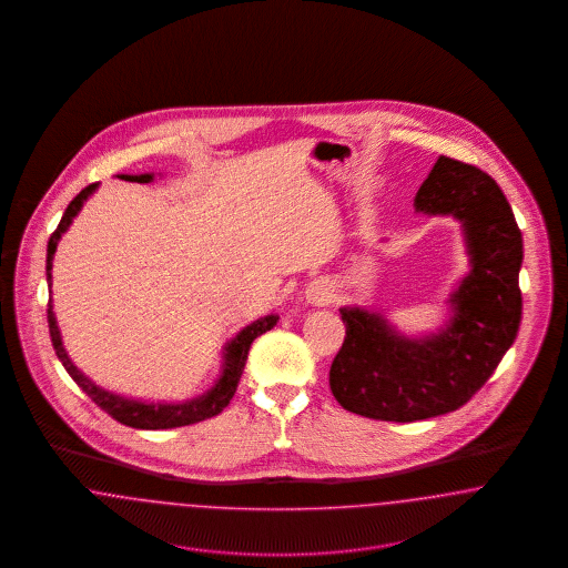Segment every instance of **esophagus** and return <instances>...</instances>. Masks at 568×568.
Here are the masks:
<instances>
[{"instance_id":"esophagus-1","label":"esophagus","mask_w":568,"mask_h":568,"mask_svg":"<svg viewBox=\"0 0 568 568\" xmlns=\"http://www.w3.org/2000/svg\"><path fill=\"white\" fill-rule=\"evenodd\" d=\"M327 297H329L327 287H325V285H320V287H317V292H315V296H313V300H315V302H325Z\"/></svg>"}]
</instances>
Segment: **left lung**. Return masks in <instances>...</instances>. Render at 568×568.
Wrapping results in <instances>:
<instances>
[{
    "instance_id": "1",
    "label": "left lung",
    "mask_w": 568,
    "mask_h": 568,
    "mask_svg": "<svg viewBox=\"0 0 568 568\" xmlns=\"http://www.w3.org/2000/svg\"><path fill=\"white\" fill-rule=\"evenodd\" d=\"M413 206L422 215L452 216L462 230L468 272L445 300L443 324L408 336L383 311L343 306L347 336L329 368L343 408L400 424L466 405L509 352L521 322L524 243L496 181L440 155Z\"/></svg>"
}]
</instances>
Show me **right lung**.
Segmentation results:
<instances>
[{
	"label": "right lung",
	"instance_id": "add662e5",
	"mask_svg": "<svg viewBox=\"0 0 568 568\" xmlns=\"http://www.w3.org/2000/svg\"><path fill=\"white\" fill-rule=\"evenodd\" d=\"M123 181L130 183H153L155 181V172H144V174H116ZM100 183H93L84 190L68 204L65 213L61 216L57 230L49 241V248H47V283L49 290L53 287V260L57 244L61 241V236L70 230L74 216L81 213L84 202L98 191ZM49 332H51V341H53L54 353L59 357V362L63 364V368L68 371V375L77 381V385L81 387L82 392L109 413L110 417H114L116 422L130 426V428H138V430H168V428H181V426H190V424H197L204 422L209 417L219 415L225 406L230 405L232 396L236 394L239 381L243 375L244 364H246V355L251 349V343L262 336L264 332L272 329L278 315H264L248 325H244L241 332H236V336H232L223 349H221V368L216 375L215 383L193 396L187 400H179V403H165V400H142V398H132V396H123L116 394L112 389H106L102 385H98L93 378L87 377L81 368L72 362V357L65 352L63 347V338H61V329L57 324L53 311V292L49 297Z\"/></svg>",
	"mask_w": 568,
	"mask_h": 568
}]
</instances>
